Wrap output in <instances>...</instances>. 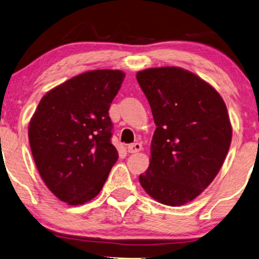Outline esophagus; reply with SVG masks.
I'll return each instance as SVG.
<instances>
[{
  "label": "esophagus",
  "mask_w": 259,
  "mask_h": 259,
  "mask_svg": "<svg viewBox=\"0 0 259 259\" xmlns=\"http://www.w3.org/2000/svg\"><path fill=\"white\" fill-rule=\"evenodd\" d=\"M141 150H143V145L140 143H134L127 146V151H128L130 153H137V152H139Z\"/></svg>",
  "instance_id": "34e87169"
}]
</instances>
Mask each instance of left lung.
<instances>
[{
    "label": "left lung",
    "instance_id": "1",
    "mask_svg": "<svg viewBox=\"0 0 259 259\" xmlns=\"http://www.w3.org/2000/svg\"><path fill=\"white\" fill-rule=\"evenodd\" d=\"M137 80L157 126L139 182L159 203L180 206L210 185L225 160L232 139L228 109L211 84L179 67L141 70Z\"/></svg>",
    "mask_w": 259,
    "mask_h": 259
}]
</instances>
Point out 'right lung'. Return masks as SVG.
I'll use <instances>...</instances> for the list:
<instances>
[{"instance_id":"right-lung-1","label":"right lung","mask_w":259,"mask_h":259,"mask_svg":"<svg viewBox=\"0 0 259 259\" xmlns=\"http://www.w3.org/2000/svg\"><path fill=\"white\" fill-rule=\"evenodd\" d=\"M123 79L118 69L79 74L49 91L31 116L35 165L61 201L81 205L97 197L118 160L108 111Z\"/></svg>"}]
</instances>
